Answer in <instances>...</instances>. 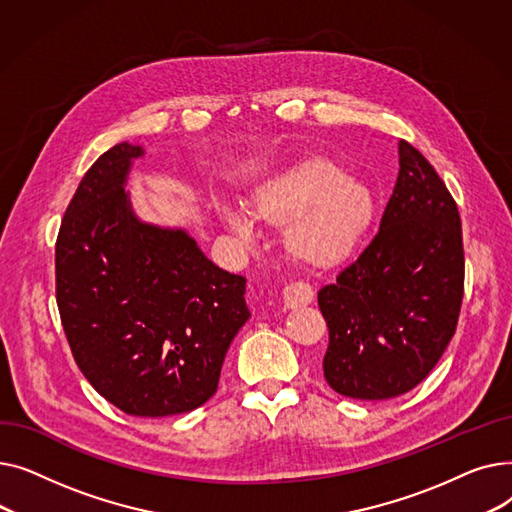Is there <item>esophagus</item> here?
I'll return each mask as SVG.
<instances>
[{"label": "esophagus", "mask_w": 512, "mask_h": 512, "mask_svg": "<svg viewBox=\"0 0 512 512\" xmlns=\"http://www.w3.org/2000/svg\"><path fill=\"white\" fill-rule=\"evenodd\" d=\"M315 297V290L307 282H290L284 288V305L288 309H297L303 305H309Z\"/></svg>", "instance_id": "34e87169"}]
</instances>
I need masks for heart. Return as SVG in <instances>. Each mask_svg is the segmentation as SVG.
<instances>
[{
  "label": "heart",
  "mask_w": 512,
  "mask_h": 512,
  "mask_svg": "<svg viewBox=\"0 0 512 512\" xmlns=\"http://www.w3.org/2000/svg\"><path fill=\"white\" fill-rule=\"evenodd\" d=\"M255 213L234 201H220L224 226L242 240H255L259 220L288 224V253L309 265L328 267L351 257L375 215L371 186L346 172L332 159L297 161L253 191Z\"/></svg>",
  "instance_id": "1"
}]
</instances>
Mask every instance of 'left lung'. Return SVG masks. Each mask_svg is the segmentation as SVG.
I'll use <instances>...</instances> for the list:
<instances>
[{"instance_id":"obj_1","label":"left lung","mask_w":512,"mask_h":512,"mask_svg":"<svg viewBox=\"0 0 512 512\" xmlns=\"http://www.w3.org/2000/svg\"><path fill=\"white\" fill-rule=\"evenodd\" d=\"M378 234L317 292L330 344L326 382L386 400L421 384L444 355L465 292L461 215L434 166L407 141Z\"/></svg>"}]
</instances>
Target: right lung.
<instances>
[{
	"mask_svg": "<svg viewBox=\"0 0 512 512\" xmlns=\"http://www.w3.org/2000/svg\"><path fill=\"white\" fill-rule=\"evenodd\" d=\"M120 143L80 180L56 242V301L91 386L134 417L188 413L218 390L228 346L251 317L242 276L184 230L141 222L124 191Z\"/></svg>",
	"mask_w": 512,
	"mask_h": 512,
	"instance_id": "obj_1",
	"label": "right lung"
}]
</instances>
